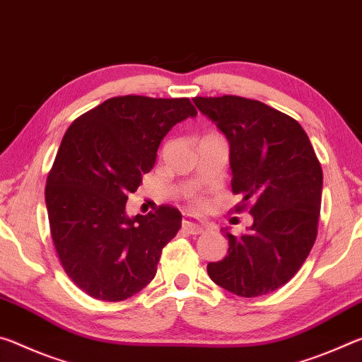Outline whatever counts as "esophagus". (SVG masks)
I'll return each instance as SVG.
<instances>
[{
  "instance_id": "1",
  "label": "esophagus",
  "mask_w": 362,
  "mask_h": 362,
  "mask_svg": "<svg viewBox=\"0 0 362 362\" xmlns=\"http://www.w3.org/2000/svg\"><path fill=\"white\" fill-rule=\"evenodd\" d=\"M182 229L187 230L189 234H200V233H204V224L195 221L191 218V220L182 221Z\"/></svg>"
}]
</instances>
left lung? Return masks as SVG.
Returning <instances> with one entry per match:
<instances>
[{
	"label": "left lung",
	"mask_w": 362,
	"mask_h": 362,
	"mask_svg": "<svg viewBox=\"0 0 362 362\" xmlns=\"http://www.w3.org/2000/svg\"><path fill=\"white\" fill-rule=\"evenodd\" d=\"M229 141L230 187L250 204L252 226L228 237V255L206 264L210 279L252 298L282 287L305 263L317 235L322 168L297 120L259 100L194 98Z\"/></svg>",
	"instance_id": "obj_1"
}]
</instances>
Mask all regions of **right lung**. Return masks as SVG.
I'll return each mask as SVG.
<instances>
[{
	"mask_svg": "<svg viewBox=\"0 0 362 362\" xmlns=\"http://www.w3.org/2000/svg\"><path fill=\"white\" fill-rule=\"evenodd\" d=\"M195 115L187 98L120 96L76 118L64 134L46 181L47 218L64 271L90 297L127 300L156 276L182 216L170 205L128 216V194L156 165L170 129Z\"/></svg>",
	"mask_w": 362,
	"mask_h": 362,
	"instance_id": "add662e5",
	"label": "right lung"
}]
</instances>
